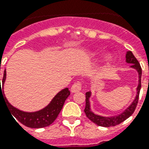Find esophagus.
Wrapping results in <instances>:
<instances>
[{
    "label": "esophagus",
    "mask_w": 149,
    "mask_h": 149,
    "mask_svg": "<svg viewBox=\"0 0 149 149\" xmlns=\"http://www.w3.org/2000/svg\"><path fill=\"white\" fill-rule=\"evenodd\" d=\"M81 90V84L80 82L77 81L74 83L71 87V91L72 93H75V92H77V91H80Z\"/></svg>",
    "instance_id": "obj_1"
}]
</instances>
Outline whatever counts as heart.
I'll list each match as a JSON object with an SVG mask.
<instances>
[{
  "mask_svg": "<svg viewBox=\"0 0 149 149\" xmlns=\"http://www.w3.org/2000/svg\"><path fill=\"white\" fill-rule=\"evenodd\" d=\"M111 59H112V57H111V55H107L105 58V59H104V61H105V62H110L111 61Z\"/></svg>",
  "mask_w": 149,
  "mask_h": 149,
  "instance_id": "b5f03b06",
  "label": "heart"
}]
</instances>
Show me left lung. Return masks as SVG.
Listing matches in <instances>:
<instances>
[{
  "label": "left lung",
  "mask_w": 149,
  "mask_h": 149,
  "mask_svg": "<svg viewBox=\"0 0 149 149\" xmlns=\"http://www.w3.org/2000/svg\"><path fill=\"white\" fill-rule=\"evenodd\" d=\"M125 61L127 63H130L132 65L130 66L131 68L136 69V72H138L139 80H138V85H137V88H136V97H135V99L133 100L130 105L123 112H122L121 114H118V115H114V116L111 117H104L95 114L91 110V103H90L89 99H90V97L91 95V91L86 92V106L85 109H84V113L86 114V116L88 117L91 122H93L95 124L100 125V126L110 127V126H114V125H118L120 123H122V122H124L125 120L127 119L128 118H130L133 114L135 109H136L137 102H138V99H139L140 91H141V67L138 61L136 60V58L134 57V55L133 54V53L131 51H127V53H126Z\"/></svg>",
  "instance_id": "left-lung-1"
}]
</instances>
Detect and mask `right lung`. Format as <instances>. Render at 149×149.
I'll return each mask as SVG.
<instances>
[{"mask_svg":"<svg viewBox=\"0 0 149 149\" xmlns=\"http://www.w3.org/2000/svg\"><path fill=\"white\" fill-rule=\"evenodd\" d=\"M5 79H6V70L4 71V77L2 80V90L1 86L0 84V98L1 96H2L3 100H5L4 102L6 103V107L9 110L11 114H13V116L15 117L23 125L30 128L37 129V128H43L51 125L57 118V117L58 116L60 111L63 107L65 101L70 95L69 88H65L59 91L53 98L51 102L42 110L35 112H25L14 107L13 105L10 104L6 99L3 91ZM2 93H3V94H2Z\"/></svg>","mask_w":149,"mask_h":149,"instance_id":"add662e5","label":"right lung"}]
</instances>
